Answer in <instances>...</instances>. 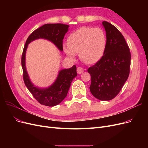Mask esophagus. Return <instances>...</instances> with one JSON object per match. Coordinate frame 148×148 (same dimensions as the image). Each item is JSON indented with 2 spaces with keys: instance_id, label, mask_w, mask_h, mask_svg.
<instances>
[{
  "instance_id": "obj_1",
  "label": "esophagus",
  "mask_w": 148,
  "mask_h": 148,
  "mask_svg": "<svg viewBox=\"0 0 148 148\" xmlns=\"http://www.w3.org/2000/svg\"><path fill=\"white\" fill-rule=\"evenodd\" d=\"M77 71V73H78V74H82V73H83L84 69H82V68H81V67H78Z\"/></svg>"
}]
</instances>
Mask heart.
Returning <instances> with one entry per match:
<instances>
[{"instance_id": "heart-1", "label": "heart", "mask_w": 148, "mask_h": 148, "mask_svg": "<svg viewBox=\"0 0 148 148\" xmlns=\"http://www.w3.org/2000/svg\"><path fill=\"white\" fill-rule=\"evenodd\" d=\"M107 47V37L100 28L82 27L71 33L64 45L66 56L75 59L76 54L88 64H96L104 56Z\"/></svg>"}]
</instances>
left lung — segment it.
I'll return each instance as SVG.
<instances>
[{"label": "left lung", "mask_w": 148, "mask_h": 148, "mask_svg": "<svg viewBox=\"0 0 148 148\" xmlns=\"http://www.w3.org/2000/svg\"><path fill=\"white\" fill-rule=\"evenodd\" d=\"M106 32L104 56L88 70L91 75L92 95L101 101L114 99L127 80L131 54L126 41L118 29L107 21L102 23Z\"/></svg>", "instance_id": "obj_1"}]
</instances>
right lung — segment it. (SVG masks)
<instances>
[{"mask_svg": "<svg viewBox=\"0 0 148 148\" xmlns=\"http://www.w3.org/2000/svg\"><path fill=\"white\" fill-rule=\"evenodd\" d=\"M69 28V25L61 23L45 24L34 31L26 41L21 57L23 80L28 90L41 104L53 107L65 99L71 82L77 76V67L73 65L70 69L60 70L55 82L47 88L35 86L31 81L26 67V52L28 44L34 40L44 39L52 42L60 51H63V39Z\"/></svg>", "mask_w": 148, "mask_h": 148, "instance_id": "add662e5", "label": "right lung"}]
</instances>
